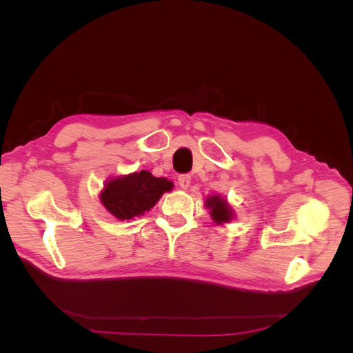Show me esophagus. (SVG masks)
I'll return each instance as SVG.
<instances>
[{
  "label": "esophagus",
  "mask_w": 353,
  "mask_h": 353,
  "mask_svg": "<svg viewBox=\"0 0 353 353\" xmlns=\"http://www.w3.org/2000/svg\"><path fill=\"white\" fill-rule=\"evenodd\" d=\"M178 184H179L181 188L187 190V188L190 187V184H191V175H188V174L179 175V176H178Z\"/></svg>",
  "instance_id": "obj_1"
}]
</instances>
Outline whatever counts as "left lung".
Masks as SVG:
<instances>
[{"mask_svg":"<svg viewBox=\"0 0 353 353\" xmlns=\"http://www.w3.org/2000/svg\"><path fill=\"white\" fill-rule=\"evenodd\" d=\"M206 206L210 209V216L216 223L230 222L234 216V213L227 203V200L221 199L219 196L209 197L206 200Z\"/></svg>","mask_w":353,"mask_h":353,"instance_id":"left-lung-1","label":"left lung"}]
</instances>
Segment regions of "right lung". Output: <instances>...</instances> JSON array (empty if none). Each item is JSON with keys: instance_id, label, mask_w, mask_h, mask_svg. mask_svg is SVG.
<instances>
[{"instance_id": "add662e5", "label": "right lung", "mask_w": 353, "mask_h": 353, "mask_svg": "<svg viewBox=\"0 0 353 353\" xmlns=\"http://www.w3.org/2000/svg\"><path fill=\"white\" fill-rule=\"evenodd\" d=\"M172 187L174 184L166 178H156L148 170H141L110 179L104 185L100 199L114 218L128 221L144 215Z\"/></svg>"}]
</instances>
